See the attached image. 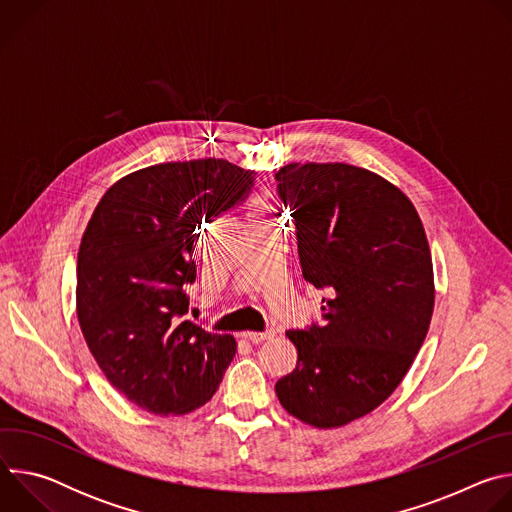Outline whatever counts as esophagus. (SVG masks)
Listing matches in <instances>:
<instances>
[{
  "label": "esophagus",
  "mask_w": 512,
  "mask_h": 512,
  "mask_svg": "<svg viewBox=\"0 0 512 512\" xmlns=\"http://www.w3.org/2000/svg\"><path fill=\"white\" fill-rule=\"evenodd\" d=\"M271 336H273L271 330L269 332H241V338H245V340H249L253 344H259V342H263V340H267Z\"/></svg>",
  "instance_id": "1"
}]
</instances>
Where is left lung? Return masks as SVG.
I'll return each instance as SVG.
<instances>
[{
  "label": "left lung",
  "mask_w": 512,
  "mask_h": 512,
  "mask_svg": "<svg viewBox=\"0 0 512 512\" xmlns=\"http://www.w3.org/2000/svg\"><path fill=\"white\" fill-rule=\"evenodd\" d=\"M277 194L296 229L322 324L287 330L298 364L275 383L300 421L330 429L377 409L403 381L433 314L421 218L385 178L350 164H287Z\"/></svg>",
  "instance_id": "8db88e82"
}]
</instances>
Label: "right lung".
<instances>
[{"label": "right lung", "instance_id": "obj_1", "mask_svg": "<svg viewBox=\"0 0 512 512\" xmlns=\"http://www.w3.org/2000/svg\"><path fill=\"white\" fill-rule=\"evenodd\" d=\"M255 174L227 160L168 162L115 182L77 261V316L109 383L137 407L184 415L223 381L237 342L186 320L202 221L241 204Z\"/></svg>", "mask_w": 512, "mask_h": 512}]
</instances>
